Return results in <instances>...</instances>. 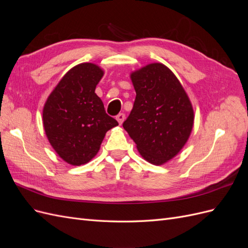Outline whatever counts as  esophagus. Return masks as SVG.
Segmentation results:
<instances>
[{"mask_svg": "<svg viewBox=\"0 0 248 248\" xmlns=\"http://www.w3.org/2000/svg\"><path fill=\"white\" fill-rule=\"evenodd\" d=\"M116 119H117V121L119 122V124L121 125V124L124 122V120H125V115L123 114V112H121V114H119V115L116 117Z\"/></svg>", "mask_w": 248, "mask_h": 248, "instance_id": "obj_1", "label": "esophagus"}]
</instances>
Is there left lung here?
Listing matches in <instances>:
<instances>
[{
  "label": "left lung",
  "mask_w": 248,
  "mask_h": 248,
  "mask_svg": "<svg viewBox=\"0 0 248 248\" xmlns=\"http://www.w3.org/2000/svg\"><path fill=\"white\" fill-rule=\"evenodd\" d=\"M130 78L137 96L123 127L140 154L160 166L175 157L190 136L191 102L175 74L161 63L142 67Z\"/></svg>",
  "instance_id": "8db88e82"
}]
</instances>
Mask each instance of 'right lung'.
Wrapping results in <instances>:
<instances>
[{"label": "right lung", "mask_w": 248, "mask_h": 248, "mask_svg": "<svg viewBox=\"0 0 248 248\" xmlns=\"http://www.w3.org/2000/svg\"><path fill=\"white\" fill-rule=\"evenodd\" d=\"M102 77V69L95 64L74 66L44 104L46 137L58 155L72 166L91 160L99 151L107 131L118 125L95 93Z\"/></svg>", "instance_id": "add662e5"}]
</instances>
